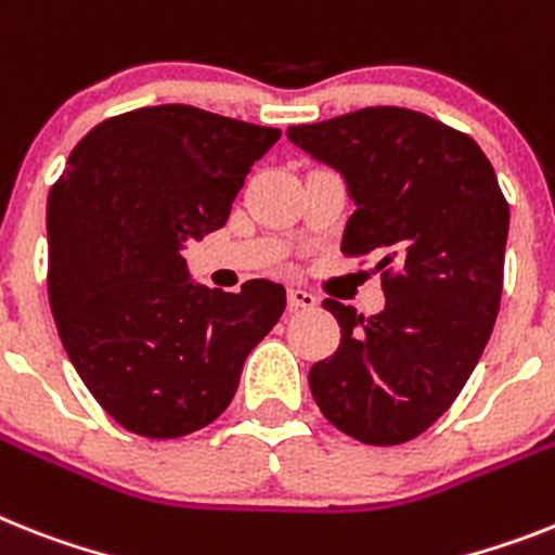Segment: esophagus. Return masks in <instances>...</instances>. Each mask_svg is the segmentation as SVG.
I'll return each mask as SVG.
<instances>
[{"label":"esophagus","instance_id":"34e87169","mask_svg":"<svg viewBox=\"0 0 555 555\" xmlns=\"http://www.w3.org/2000/svg\"><path fill=\"white\" fill-rule=\"evenodd\" d=\"M287 307L291 310H310V307H315V296L310 291H301V287H291L287 291Z\"/></svg>","mask_w":555,"mask_h":555}]
</instances>
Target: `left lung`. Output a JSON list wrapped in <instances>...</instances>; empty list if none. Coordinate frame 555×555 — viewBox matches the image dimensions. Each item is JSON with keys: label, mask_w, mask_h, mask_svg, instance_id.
<instances>
[{"label": "left lung", "mask_w": 555, "mask_h": 555, "mask_svg": "<svg viewBox=\"0 0 555 555\" xmlns=\"http://www.w3.org/2000/svg\"><path fill=\"white\" fill-rule=\"evenodd\" d=\"M287 138L344 175L358 208L341 250L378 259L386 296L366 319L324 299L341 344L310 366V392L358 443H409L457 400L491 338L507 199L472 134L423 112L366 106Z\"/></svg>", "instance_id": "obj_1"}]
</instances>
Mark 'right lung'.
I'll return each instance as SVG.
<instances>
[{
    "instance_id": "add662e5",
    "label": "right lung",
    "mask_w": 555,
    "mask_h": 555,
    "mask_svg": "<svg viewBox=\"0 0 555 555\" xmlns=\"http://www.w3.org/2000/svg\"><path fill=\"white\" fill-rule=\"evenodd\" d=\"M279 129L185 104L98 124L48 197V296L69 361L109 417L149 440L217 421L285 287L189 282L185 240L225 225Z\"/></svg>"
}]
</instances>
